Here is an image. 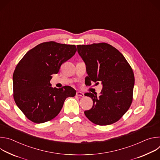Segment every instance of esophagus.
<instances>
[{
  "instance_id": "1",
  "label": "esophagus",
  "mask_w": 160,
  "mask_h": 160,
  "mask_svg": "<svg viewBox=\"0 0 160 160\" xmlns=\"http://www.w3.org/2000/svg\"><path fill=\"white\" fill-rule=\"evenodd\" d=\"M77 96H80V97H83L84 96L83 93H82V92H80V91H78V92H77Z\"/></svg>"
}]
</instances>
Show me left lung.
Returning a JSON list of instances; mask_svg holds the SVG:
<instances>
[{"instance_id": "8db88e82", "label": "left lung", "mask_w": 160, "mask_h": 160, "mask_svg": "<svg viewBox=\"0 0 160 160\" xmlns=\"http://www.w3.org/2000/svg\"><path fill=\"white\" fill-rule=\"evenodd\" d=\"M78 53L86 65L87 85L101 82V94L87 92L92 108L85 111L87 118L99 125H108L119 120L132 102L134 75L123 55L106 43L77 45Z\"/></svg>"}]
</instances>
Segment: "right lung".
Here are the masks:
<instances>
[{"label": "right lung", "instance_id": "obj_1", "mask_svg": "<svg viewBox=\"0 0 160 160\" xmlns=\"http://www.w3.org/2000/svg\"><path fill=\"white\" fill-rule=\"evenodd\" d=\"M76 51L74 45L43 42L28 51L16 66L12 76L14 99L32 122L42 123L54 118L66 99L75 96L72 87L53 88L50 81Z\"/></svg>", "mask_w": 160, "mask_h": 160}]
</instances>
